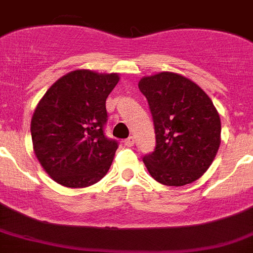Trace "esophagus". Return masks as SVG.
I'll return each mask as SVG.
<instances>
[{"instance_id": "1", "label": "esophagus", "mask_w": 253, "mask_h": 253, "mask_svg": "<svg viewBox=\"0 0 253 253\" xmlns=\"http://www.w3.org/2000/svg\"><path fill=\"white\" fill-rule=\"evenodd\" d=\"M133 144H135V137H133V136H129L128 139L125 140V145H126V146H128V148L133 146Z\"/></svg>"}]
</instances>
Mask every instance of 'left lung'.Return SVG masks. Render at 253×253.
<instances>
[{
    "mask_svg": "<svg viewBox=\"0 0 253 253\" xmlns=\"http://www.w3.org/2000/svg\"><path fill=\"white\" fill-rule=\"evenodd\" d=\"M139 89L148 99L157 146L142 158L155 181L184 186L211 166L220 146V117L196 83L163 71L144 76Z\"/></svg>",
    "mask_w": 253,
    "mask_h": 253,
    "instance_id": "8db88e82",
    "label": "left lung"
}]
</instances>
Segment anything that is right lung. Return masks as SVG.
<instances>
[{
    "mask_svg": "<svg viewBox=\"0 0 253 253\" xmlns=\"http://www.w3.org/2000/svg\"><path fill=\"white\" fill-rule=\"evenodd\" d=\"M118 81V74L75 70L39 100L30 124L33 149L54 182L83 188L107 174L118 144L103 131L105 100Z\"/></svg>",
    "mask_w": 253,
    "mask_h": 253,
    "instance_id": "obj_1",
    "label": "right lung"
}]
</instances>
